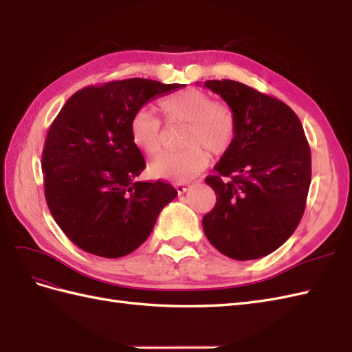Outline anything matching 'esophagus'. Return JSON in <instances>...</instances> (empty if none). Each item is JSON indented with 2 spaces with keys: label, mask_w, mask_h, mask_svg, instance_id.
I'll return each instance as SVG.
<instances>
[{
  "label": "esophagus",
  "mask_w": 352,
  "mask_h": 352,
  "mask_svg": "<svg viewBox=\"0 0 352 352\" xmlns=\"http://www.w3.org/2000/svg\"><path fill=\"white\" fill-rule=\"evenodd\" d=\"M189 184L187 183H177L175 184V189H177V192H178V195H183V193H186L187 190H189Z\"/></svg>",
  "instance_id": "esophagus-1"
}]
</instances>
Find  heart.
<instances>
[{"label":"heart","instance_id":"obj_1","mask_svg":"<svg viewBox=\"0 0 352 352\" xmlns=\"http://www.w3.org/2000/svg\"><path fill=\"white\" fill-rule=\"evenodd\" d=\"M159 109L169 126L184 124L183 151L163 153L148 170L154 178L187 182L207 168L210 156H222L234 144L236 118L234 111L199 88H186L159 102ZM130 139L148 156L162 148V122L148 109L136 111L129 122Z\"/></svg>","mask_w":352,"mask_h":352}]
</instances>
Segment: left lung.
Listing matches in <instances>:
<instances>
[{
  "mask_svg": "<svg viewBox=\"0 0 352 352\" xmlns=\"http://www.w3.org/2000/svg\"><path fill=\"white\" fill-rule=\"evenodd\" d=\"M204 87L236 118L234 144L214 166L216 175L206 178L216 206L202 219L204 232L232 259L267 256L305 213L312 159L303 126L288 104L236 80H206Z\"/></svg>",
  "mask_w": 352,
  "mask_h": 352,
  "instance_id": "8db88e82",
  "label": "left lung"
}]
</instances>
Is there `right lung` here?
<instances>
[{
	"instance_id": "add662e5",
	"label": "right lung",
	"mask_w": 352,
	"mask_h": 352,
	"mask_svg": "<svg viewBox=\"0 0 352 352\" xmlns=\"http://www.w3.org/2000/svg\"><path fill=\"white\" fill-rule=\"evenodd\" d=\"M183 87L111 80L79 89L63 106L46 136L42 170L51 214L78 248L102 258L129 255L177 196L160 179H136L145 160L129 122L148 100Z\"/></svg>"
}]
</instances>
